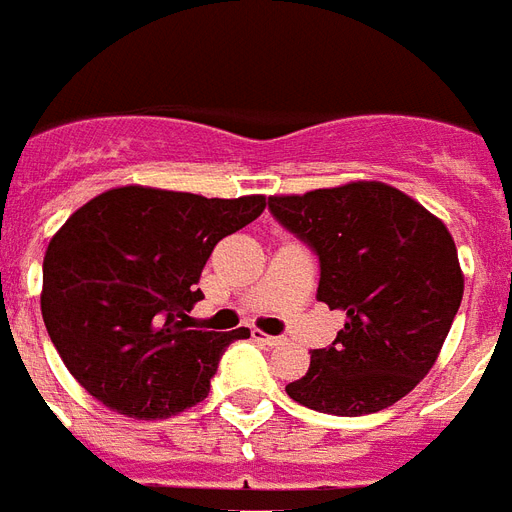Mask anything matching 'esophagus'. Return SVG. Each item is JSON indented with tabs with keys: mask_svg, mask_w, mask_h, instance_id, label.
Wrapping results in <instances>:
<instances>
[{
	"mask_svg": "<svg viewBox=\"0 0 512 512\" xmlns=\"http://www.w3.org/2000/svg\"><path fill=\"white\" fill-rule=\"evenodd\" d=\"M255 341H260V343H265V346H282L284 343V338H279V335H263V333H257L255 330Z\"/></svg>",
	"mask_w": 512,
	"mask_h": 512,
	"instance_id": "esophagus-1",
	"label": "esophagus"
}]
</instances>
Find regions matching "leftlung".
<instances>
[{"instance_id":"left-lung-1","label":"left lung","mask_w":512,"mask_h":512,"mask_svg":"<svg viewBox=\"0 0 512 512\" xmlns=\"http://www.w3.org/2000/svg\"><path fill=\"white\" fill-rule=\"evenodd\" d=\"M268 209L319 257L317 300L346 314L338 338L311 351L308 373L287 395L333 416L395 405L435 365L462 303L446 225L381 182L273 195Z\"/></svg>"}]
</instances>
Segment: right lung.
Segmentation results:
<instances>
[{
	"label": "right lung",
	"instance_id": "right-lung-1",
	"mask_svg": "<svg viewBox=\"0 0 512 512\" xmlns=\"http://www.w3.org/2000/svg\"><path fill=\"white\" fill-rule=\"evenodd\" d=\"M263 209V195L204 198L136 185L80 206L42 263V319L80 386L144 421L201 403L222 351L249 330H195L187 314L204 298L198 279L217 241Z\"/></svg>",
	"mask_w": 512,
	"mask_h": 512
}]
</instances>
